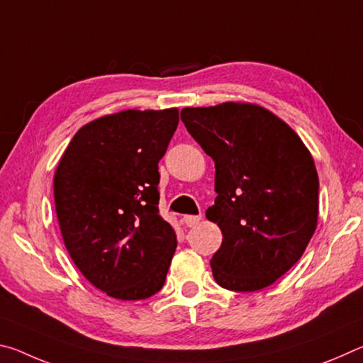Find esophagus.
Returning <instances> with one entry per match:
<instances>
[{
	"label": "esophagus",
	"mask_w": 363,
	"mask_h": 363,
	"mask_svg": "<svg viewBox=\"0 0 363 363\" xmlns=\"http://www.w3.org/2000/svg\"><path fill=\"white\" fill-rule=\"evenodd\" d=\"M201 220V216H192V214H187V216L182 218V223L186 224L187 227H194Z\"/></svg>",
	"instance_id": "obj_1"
}]
</instances>
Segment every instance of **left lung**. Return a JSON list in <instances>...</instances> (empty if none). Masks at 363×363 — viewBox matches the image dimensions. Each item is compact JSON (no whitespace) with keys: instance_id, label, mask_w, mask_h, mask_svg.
Wrapping results in <instances>:
<instances>
[{"instance_id":"left-lung-1","label":"left lung","mask_w":363,"mask_h":363,"mask_svg":"<svg viewBox=\"0 0 363 363\" xmlns=\"http://www.w3.org/2000/svg\"><path fill=\"white\" fill-rule=\"evenodd\" d=\"M181 120L216 168L206 218L223 232L216 284L257 291L303 256L318 220L314 158L286 123L251 102L186 107Z\"/></svg>"}]
</instances>
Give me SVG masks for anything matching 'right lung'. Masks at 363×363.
I'll list each match as a JSON object with an SVG mask.
<instances>
[{
  "label": "right lung",
  "mask_w": 363,
  "mask_h": 363,
  "mask_svg": "<svg viewBox=\"0 0 363 363\" xmlns=\"http://www.w3.org/2000/svg\"><path fill=\"white\" fill-rule=\"evenodd\" d=\"M179 110H123L79 128L54 173L65 248L107 296L145 299L163 286L176 232L158 214V162Z\"/></svg>",
  "instance_id": "right-lung-1"
}]
</instances>
